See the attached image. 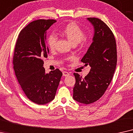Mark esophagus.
I'll return each mask as SVG.
<instances>
[{
  "label": "esophagus",
  "mask_w": 133,
  "mask_h": 133,
  "mask_svg": "<svg viewBox=\"0 0 133 133\" xmlns=\"http://www.w3.org/2000/svg\"><path fill=\"white\" fill-rule=\"evenodd\" d=\"M69 75H70V74L68 72H65V71L63 72V75L64 76V77H67V76H69Z\"/></svg>",
  "instance_id": "34e87169"
}]
</instances>
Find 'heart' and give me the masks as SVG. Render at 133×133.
<instances>
[{
	"mask_svg": "<svg viewBox=\"0 0 133 133\" xmlns=\"http://www.w3.org/2000/svg\"><path fill=\"white\" fill-rule=\"evenodd\" d=\"M62 32L73 45H76L79 42H84L86 41L84 31L75 23H70L67 25L63 28ZM56 41L57 37L55 34H51L47 38V45L51 50H53L55 47Z\"/></svg>",
	"mask_w": 133,
	"mask_h": 133,
	"instance_id": "b5f03b06",
	"label": "heart"
}]
</instances>
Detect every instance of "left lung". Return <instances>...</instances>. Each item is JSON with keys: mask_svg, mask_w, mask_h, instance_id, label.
I'll list each match as a JSON object with an SVG mask.
<instances>
[{"mask_svg": "<svg viewBox=\"0 0 133 133\" xmlns=\"http://www.w3.org/2000/svg\"><path fill=\"white\" fill-rule=\"evenodd\" d=\"M94 28L92 43L81 61L91 70L84 78L74 73L76 82L73 98L81 103L91 104L105 92L112 80L117 65L116 42L114 34L100 19H87Z\"/></svg>", "mask_w": 133, "mask_h": 133, "instance_id": "obj_1", "label": "left lung"}]
</instances>
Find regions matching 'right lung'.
Returning a JSON list of instances; mask_svg holds the SVG:
<instances>
[{
  "mask_svg": "<svg viewBox=\"0 0 133 133\" xmlns=\"http://www.w3.org/2000/svg\"><path fill=\"white\" fill-rule=\"evenodd\" d=\"M56 22L54 19H39L28 24L19 33L13 56V68L25 94L38 105L54 100L62 72L56 69L46 74L43 58L49 49L46 45L47 30Z\"/></svg>",
  "mask_w": 133,
  "mask_h": 133,
  "instance_id": "right-lung-1",
  "label": "right lung"
}]
</instances>
